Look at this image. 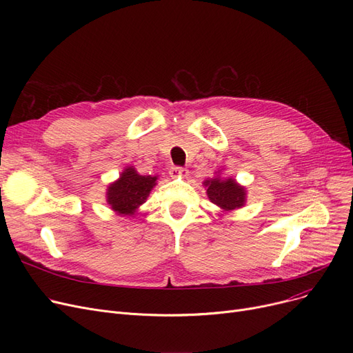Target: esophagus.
Returning <instances> with one entry per match:
<instances>
[{"mask_svg": "<svg viewBox=\"0 0 353 353\" xmlns=\"http://www.w3.org/2000/svg\"><path fill=\"white\" fill-rule=\"evenodd\" d=\"M169 173H170V176H172L173 179H177V177H188V174H189V172H188L186 169H183V167H172Z\"/></svg>", "mask_w": 353, "mask_h": 353, "instance_id": "obj_1", "label": "esophagus"}]
</instances>
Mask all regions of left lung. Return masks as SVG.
I'll return each instance as SVG.
<instances>
[{
	"mask_svg": "<svg viewBox=\"0 0 353 353\" xmlns=\"http://www.w3.org/2000/svg\"><path fill=\"white\" fill-rule=\"evenodd\" d=\"M209 200L221 212H232L242 209L246 205L248 190L233 177H221L217 170L216 176L203 181Z\"/></svg>",
	"mask_w": 353,
	"mask_h": 353,
	"instance_id": "8db88e82",
	"label": "left lung"
}]
</instances>
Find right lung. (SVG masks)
I'll return each mask as SVG.
<instances>
[{"label": "right lung", "mask_w": 353, "mask_h": 353, "mask_svg": "<svg viewBox=\"0 0 353 353\" xmlns=\"http://www.w3.org/2000/svg\"><path fill=\"white\" fill-rule=\"evenodd\" d=\"M157 179V176H141L133 165H127L120 177L107 186V205L119 216L133 217L150 196Z\"/></svg>", "instance_id": "add662e5"}]
</instances>
